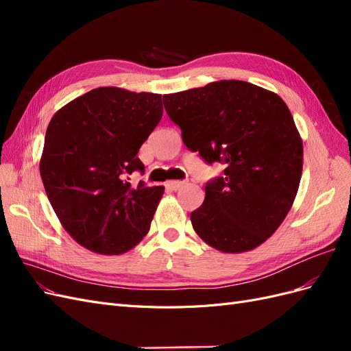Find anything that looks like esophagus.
I'll use <instances>...</instances> for the list:
<instances>
[{"mask_svg":"<svg viewBox=\"0 0 351 351\" xmlns=\"http://www.w3.org/2000/svg\"><path fill=\"white\" fill-rule=\"evenodd\" d=\"M165 186L168 189H171V190H178V189H182L183 186H186V182H178V180H173V182H167Z\"/></svg>","mask_w":351,"mask_h":351,"instance_id":"obj_1","label":"esophagus"}]
</instances>
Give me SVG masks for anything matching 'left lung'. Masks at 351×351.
<instances>
[{
    "mask_svg": "<svg viewBox=\"0 0 351 351\" xmlns=\"http://www.w3.org/2000/svg\"><path fill=\"white\" fill-rule=\"evenodd\" d=\"M164 107L189 149L226 164L190 215L196 234L222 253L261 246L290 212L302 178L303 142L289 107L243 80L164 95Z\"/></svg>",
    "mask_w": 351,
    "mask_h": 351,
    "instance_id": "obj_1",
    "label": "left lung"
}]
</instances>
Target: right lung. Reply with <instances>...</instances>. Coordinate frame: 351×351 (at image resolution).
Returning <instances> with one entry per match:
<instances>
[{
    "label": "right lung",
    "mask_w": 351,
    "mask_h": 351,
    "mask_svg": "<svg viewBox=\"0 0 351 351\" xmlns=\"http://www.w3.org/2000/svg\"><path fill=\"white\" fill-rule=\"evenodd\" d=\"M162 119L161 95L97 88L52 117L39 171L61 226L80 246L123 254L147 234L164 186L136 189L141 146Z\"/></svg>",
    "instance_id": "add662e5"
}]
</instances>
